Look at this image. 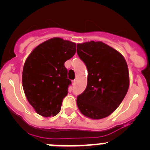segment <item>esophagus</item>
Returning <instances> with one entry per match:
<instances>
[{
	"label": "esophagus",
	"mask_w": 150,
	"mask_h": 150,
	"mask_svg": "<svg viewBox=\"0 0 150 150\" xmlns=\"http://www.w3.org/2000/svg\"><path fill=\"white\" fill-rule=\"evenodd\" d=\"M75 83H76V80H73V81H72L73 86H74V85H75Z\"/></svg>",
	"instance_id": "esophagus-1"
}]
</instances>
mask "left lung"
<instances>
[{"label":"left lung","instance_id":"left-lung-1","mask_svg":"<svg viewBox=\"0 0 150 150\" xmlns=\"http://www.w3.org/2000/svg\"><path fill=\"white\" fill-rule=\"evenodd\" d=\"M76 52L88 70L87 86L77 96L79 111L91 120L110 116L129 88V73L123 55L101 41L78 43Z\"/></svg>","mask_w":150,"mask_h":150}]
</instances>
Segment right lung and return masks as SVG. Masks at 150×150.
<instances>
[{
    "label": "right lung",
    "mask_w": 150,
    "mask_h": 150,
    "mask_svg": "<svg viewBox=\"0 0 150 150\" xmlns=\"http://www.w3.org/2000/svg\"><path fill=\"white\" fill-rule=\"evenodd\" d=\"M76 52V43L60 38L44 41L32 50L22 71V86L26 98L37 113L55 116L71 83L64 62Z\"/></svg>",
    "instance_id": "obj_1"
}]
</instances>
